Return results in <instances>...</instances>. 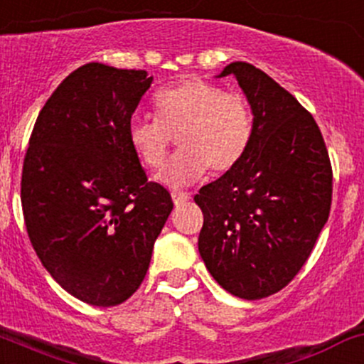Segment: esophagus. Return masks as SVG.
Here are the masks:
<instances>
[{
    "mask_svg": "<svg viewBox=\"0 0 364 364\" xmlns=\"http://www.w3.org/2000/svg\"><path fill=\"white\" fill-rule=\"evenodd\" d=\"M171 197H172V202H174V205H183L186 200H188V193L178 192V190H174V192L171 193Z\"/></svg>",
    "mask_w": 364,
    "mask_h": 364,
    "instance_id": "34e87169",
    "label": "esophagus"
}]
</instances>
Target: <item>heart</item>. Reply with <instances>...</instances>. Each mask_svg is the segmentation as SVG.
<instances>
[{
  "instance_id": "heart-1",
  "label": "heart",
  "mask_w": 364,
  "mask_h": 364,
  "mask_svg": "<svg viewBox=\"0 0 364 364\" xmlns=\"http://www.w3.org/2000/svg\"><path fill=\"white\" fill-rule=\"evenodd\" d=\"M156 117H134L129 143L137 159L160 169L176 135L182 150L159 172L167 188H183L213 172L233 169L255 131L251 106L240 94L200 78H185L155 97Z\"/></svg>"
}]
</instances>
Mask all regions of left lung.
<instances>
[{
  "label": "left lung",
  "instance_id": "8db88e82",
  "mask_svg": "<svg viewBox=\"0 0 364 364\" xmlns=\"http://www.w3.org/2000/svg\"><path fill=\"white\" fill-rule=\"evenodd\" d=\"M251 106L255 131L240 162L202 186L198 252L233 296L281 291L311 256L331 208L330 156L312 114L247 63L228 64Z\"/></svg>",
  "mask_w": 364,
  "mask_h": 364
}]
</instances>
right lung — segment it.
<instances>
[{
    "mask_svg": "<svg viewBox=\"0 0 364 364\" xmlns=\"http://www.w3.org/2000/svg\"><path fill=\"white\" fill-rule=\"evenodd\" d=\"M151 82L143 70L101 63L75 70L38 114L22 167V211L41 265L95 307L136 293L172 211L129 143Z\"/></svg>",
    "mask_w": 364,
    "mask_h": 364,
    "instance_id": "1",
    "label": "right lung"
}]
</instances>
